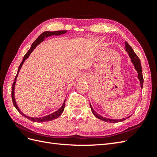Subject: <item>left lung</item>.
Returning a JSON list of instances; mask_svg holds the SVG:
<instances>
[{
  "instance_id": "1",
  "label": "left lung",
  "mask_w": 157,
  "mask_h": 157,
  "mask_svg": "<svg viewBox=\"0 0 157 157\" xmlns=\"http://www.w3.org/2000/svg\"><path fill=\"white\" fill-rule=\"evenodd\" d=\"M125 51L128 53L129 56L131 59V61L133 63V65L134 66V68L136 70V71L138 72V78L140 81V87L142 89L143 88V82H144V79H143V75H142V66H141V63H140V60L138 58V56L136 55V53L134 52V50L132 49V48L130 46V45L128 44L127 42H125ZM90 108L92 110V112L94 115L96 117V118H98L99 119L102 120V121H104L105 122H109V123H117V122H121L124 121V120L128 119L130 116L127 117L125 118H123V119H109L106 117H103L101 115H99L98 113H96L94 109H93L92 106L90 102Z\"/></svg>"
}]
</instances>
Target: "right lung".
I'll use <instances>...</instances> for the list:
<instances>
[{
	"label": "right lung",
	"mask_w": 157,
	"mask_h": 157,
	"mask_svg": "<svg viewBox=\"0 0 157 157\" xmlns=\"http://www.w3.org/2000/svg\"><path fill=\"white\" fill-rule=\"evenodd\" d=\"M67 32V30H61V31H55V32H48V31H46L43 32L42 34H41L40 35L38 38L36 40L33 42V44H32L31 48H29V51L27 52V53L25 55L23 59V61L21 63V64H20L18 70H17V75L15 78L14 79V82H13V86H12V88H11V95H12V101L13 102V105H14L15 107L16 108V109L17 110V111L19 112V113L21 115H22L23 117H25L27 119L31 120V121H34V122H45V121H52L53 119H55L56 118H58L59 116H61V115L63 113V111H64V109H65V100L64 101V102L63 103L62 106H61V108H59L57 111L51 113V114L48 115H46L44 117H28V116H26L24 113H23L21 111H20V109H19L17 105V102L15 101V84H16V81H17V76L19 74V72L20 71V69H21V67L23 64V63L25 62V61L26 59H27L29 55H30L31 53L32 52V51H34L35 49V48L37 46L38 44H40L42 42H43L45 38H48L49 36H60L61 34H64L65 33Z\"/></svg>",
	"instance_id": "1"
}]
</instances>
